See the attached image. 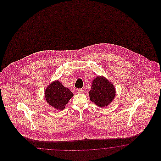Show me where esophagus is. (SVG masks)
<instances>
[{
    "label": "esophagus",
    "mask_w": 161,
    "mask_h": 161,
    "mask_svg": "<svg viewBox=\"0 0 161 161\" xmlns=\"http://www.w3.org/2000/svg\"><path fill=\"white\" fill-rule=\"evenodd\" d=\"M76 92L78 93H83V90L82 89H78L76 90Z\"/></svg>",
    "instance_id": "34e87169"
}]
</instances>
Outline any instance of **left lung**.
Masks as SVG:
<instances>
[{
	"instance_id": "8db88e82",
	"label": "left lung",
	"mask_w": 161,
	"mask_h": 161,
	"mask_svg": "<svg viewBox=\"0 0 161 161\" xmlns=\"http://www.w3.org/2000/svg\"><path fill=\"white\" fill-rule=\"evenodd\" d=\"M116 94L114 86L105 78L98 76L92 82L89 92L90 99L99 107H105L112 103Z\"/></svg>"
}]
</instances>
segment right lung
<instances>
[{"label": "right lung", "mask_w": 161, "mask_h": 161, "mask_svg": "<svg viewBox=\"0 0 161 161\" xmlns=\"http://www.w3.org/2000/svg\"><path fill=\"white\" fill-rule=\"evenodd\" d=\"M73 97L68 88L64 87L58 80L52 82L45 90V98L47 103L57 110H63Z\"/></svg>", "instance_id": "add662e5"}]
</instances>
